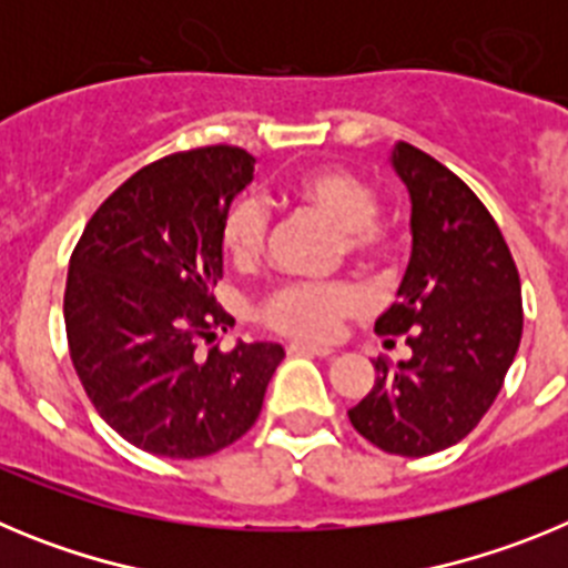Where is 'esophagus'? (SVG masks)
<instances>
[{
    "instance_id": "34e87169",
    "label": "esophagus",
    "mask_w": 568,
    "mask_h": 568,
    "mask_svg": "<svg viewBox=\"0 0 568 568\" xmlns=\"http://www.w3.org/2000/svg\"><path fill=\"white\" fill-rule=\"evenodd\" d=\"M287 353H295V355H318V358H327V355H333V349H329V346L310 344V341H293V344H287Z\"/></svg>"
}]
</instances>
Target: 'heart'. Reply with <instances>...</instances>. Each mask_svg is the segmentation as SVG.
Here are the masks:
<instances>
[{
  "mask_svg": "<svg viewBox=\"0 0 568 568\" xmlns=\"http://www.w3.org/2000/svg\"><path fill=\"white\" fill-rule=\"evenodd\" d=\"M301 207L324 215L344 233L346 255L366 270L389 267L398 255V235L378 219V195L358 175L338 168H313L298 173L287 187ZM267 244V210L258 199L244 195L222 222V247L235 267H253ZM364 307V295L353 284H307L290 281L275 287L258 304V318L284 335L327 341L341 321Z\"/></svg>",
  "mask_w": 568,
  "mask_h": 568,
  "instance_id": "b5f03b06",
  "label": "heart"
}]
</instances>
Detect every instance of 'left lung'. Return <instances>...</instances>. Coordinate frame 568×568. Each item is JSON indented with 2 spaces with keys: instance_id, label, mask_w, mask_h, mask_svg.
Returning a JSON list of instances; mask_svg holds the SVG:
<instances>
[{
  "instance_id": "obj_1",
  "label": "left lung",
  "mask_w": 568,
  "mask_h": 568,
  "mask_svg": "<svg viewBox=\"0 0 568 568\" xmlns=\"http://www.w3.org/2000/svg\"><path fill=\"white\" fill-rule=\"evenodd\" d=\"M393 168L413 202V255L375 333L386 346L400 335L413 355L373 361V389L346 415L384 453L424 458L464 440L495 404L524 304L515 258L478 195L406 142L395 144Z\"/></svg>"
}]
</instances>
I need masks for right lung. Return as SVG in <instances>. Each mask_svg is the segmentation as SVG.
<instances>
[{
	"label": "right lung",
	"instance_id": "1",
	"mask_svg": "<svg viewBox=\"0 0 568 568\" xmlns=\"http://www.w3.org/2000/svg\"><path fill=\"white\" fill-rule=\"evenodd\" d=\"M253 164L227 144L164 155L104 199L70 255V361L97 413L144 453L204 458L235 444L284 358L267 341L199 353L235 324L213 287L222 222Z\"/></svg>",
	"mask_w": 568,
	"mask_h": 568
}]
</instances>
